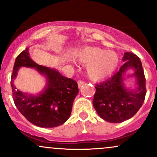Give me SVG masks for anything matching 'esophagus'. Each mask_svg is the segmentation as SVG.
I'll return each mask as SVG.
<instances>
[{"label":"esophagus","instance_id":"1","mask_svg":"<svg viewBox=\"0 0 157 157\" xmlns=\"http://www.w3.org/2000/svg\"><path fill=\"white\" fill-rule=\"evenodd\" d=\"M85 83V81H82V80H78V82H77V84H78V87L80 88L81 86H83Z\"/></svg>","mask_w":157,"mask_h":157}]
</instances>
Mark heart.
Here are the masks:
<instances>
[{"label":"heart","mask_w":157,"mask_h":157,"mask_svg":"<svg viewBox=\"0 0 157 157\" xmlns=\"http://www.w3.org/2000/svg\"><path fill=\"white\" fill-rule=\"evenodd\" d=\"M78 61L87 65L86 71L91 80H100L113 72L119 63L117 54L97 47H86L77 55Z\"/></svg>","instance_id":"1"}]
</instances>
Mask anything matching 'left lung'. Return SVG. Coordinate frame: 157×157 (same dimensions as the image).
I'll use <instances>...</instances> for the list:
<instances>
[{
  "label": "left lung",
  "instance_id": "1",
  "mask_svg": "<svg viewBox=\"0 0 157 157\" xmlns=\"http://www.w3.org/2000/svg\"><path fill=\"white\" fill-rule=\"evenodd\" d=\"M124 64L109 80L96 84L93 105L99 116L105 121L120 123L134 117L141 108L146 94L145 77L140 59L131 52H125ZM134 69L129 76L136 77L138 88L128 90L124 85V74Z\"/></svg>",
  "mask_w": 157,
  "mask_h": 157
}]
</instances>
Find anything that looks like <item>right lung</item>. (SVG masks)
Here are the masks:
<instances>
[{
	"mask_svg": "<svg viewBox=\"0 0 157 157\" xmlns=\"http://www.w3.org/2000/svg\"><path fill=\"white\" fill-rule=\"evenodd\" d=\"M21 67L35 68L46 77L47 86L40 94L27 95L16 89L13 81ZM11 86L18 111L28 121L42 128H54L63 124L71 115L73 102L79 92L76 81L63 76L55 68L36 63L30 57L28 48L16 58Z\"/></svg>",
	"mask_w": 157,
	"mask_h": 157,
	"instance_id": "obj_1",
	"label": "right lung"
}]
</instances>
